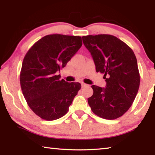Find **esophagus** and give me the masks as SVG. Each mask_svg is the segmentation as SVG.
Segmentation results:
<instances>
[{
  "label": "esophagus",
  "instance_id": "obj_1",
  "mask_svg": "<svg viewBox=\"0 0 155 155\" xmlns=\"http://www.w3.org/2000/svg\"><path fill=\"white\" fill-rule=\"evenodd\" d=\"M87 84H85V83H81V86H82V87H85V86H87Z\"/></svg>",
  "mask_w": 155,
  "mask_h": 155
}]
</instances>
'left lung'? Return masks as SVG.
I'll return each instance as SVG.
<instances>
[{
	"label": "left lung",
	"instance_id": "obj_1",
	"mask_svg": "<svg viewBox=\"0 0 155 155\" xmlns=\"http://www.w3.org/2000/svg\"><path fill=\"white\" fill-rule=\"evenodd\" d=\"M92 56L97 72L104 74L105 88L91 85L94 94L87 101L98 116L114 120L127 112L140 87V76L133 50L116 37L107 34L83 36Z\"/></svg>",
	"mask_w": 155,
	"mask_h": 155
}]
</instances>
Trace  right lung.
<instances>
[{"label": "right lung", "mask_w": 155, "mask_h": 155, "mask_svg": "<svg viewBox=\"0 0 155 155\" xmlns=\"http://www.w3.org/2000/svg\"><path fill=\"white\" fill-rule=\"evenodd\" d=\"M81 46L80 36L52 34L41 38L26 54L21 89L28 107L41 119L51 121L64 116L81 89L79 83H68L57 74Z\"/></svg>", "instance_id": "1"}]
</instances>
